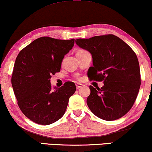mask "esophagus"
<instances>
[{"mask_svg": "<svg viewBox=\"0 0 152 152\" xmlns=\"http://www.w3.org/2000/svg\"><path fill=\"white\" fill-rule=\"evenodd\" d=\"M82 86H83V85L81 84H76V88H77V89L80 88L81 87H82Z\"/></svg>", "mask_w": 152, "mask_h": 152, "instance_id": "1", "label": "esophagus"}]
</instances>
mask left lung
I'll list each match as a JSON object with an SVG mask.
<instances>
[{"instance_id": "1", "label": "left lung", "mask_w": 152, "mask_h": 152, "mask_svg": "<svg viewBox=\"0 0 152 152\" xmlns=\"http://www.w3.org/2000/svg\"><path fill=\"white\" fill-rule=\"evenodd\" d=\"M75 43L92 55L91 80L104 82L101 88L89 86L88 108L97 117L107 121L122 117L132 107L140 89V72L136 55L113 34L77 39Z\"/></svg>"}]
</instances>
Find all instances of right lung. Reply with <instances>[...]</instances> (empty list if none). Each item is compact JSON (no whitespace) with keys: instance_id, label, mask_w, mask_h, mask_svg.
Segmentation results:
<instances>
[{"instance_id":"1","label":"right lung","mask_w":152,"mask_h":152,"mask_svg":"<svg viewBox=\"0 0 152 152\" xmlns=\"http://www.w3.org/2000/svg\"><path fill=\"white\" fill-rule=\"evenodd\" d=\"M74 43V39L43 37L18 53L12 72V88L20 109L34 122L48 125L65 113L70 97L76 91L75 84L68 82L53 89L50 78L60 71L62 60Z\"/></svg>"}]
</instances>
